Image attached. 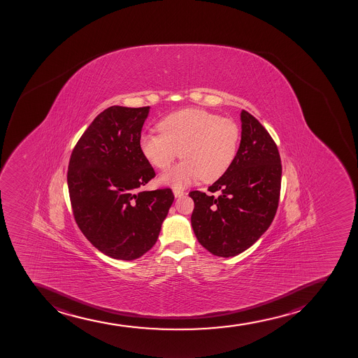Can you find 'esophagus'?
<instances>
[{
	"mask_svg": "<svg viewBox=\"0 0 358 358\" xmlns=\"http://www.w3.org/2000/svg\"><path fill=\"white\" fill-rule=\"evenodd\" d=\"M173 193L176 198H179V196H184V191H181V189H179V188H174Z\"/></svg>",
	"mask_w": 358,
	"mask_h": 358,
	"instance_id": "obj_1",
	"label": "esophagus"
}]
</instances>
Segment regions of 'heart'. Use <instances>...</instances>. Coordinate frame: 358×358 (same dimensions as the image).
Segmentation results:
<instances>
[{
  "instance_id": "1",
  "label": "heart",
  "mask_w": 358,
  "mask_h": 358,
  "mask_svg": "<svg viewBox=\"0 0 358 358\" xmlns=\"http://www.w3.org/2000/svg\"><path fill=\"white\" fill-rule=\"evenodd\" d=\"M158 131L140 136L141 155L155 169L166 171L179 157L184 160L160 180L181 188L201 176L203 181L222 177L237 155L241 128L236 121L203 109H182L159 121Z\"/></svg>"
}]
</instances>
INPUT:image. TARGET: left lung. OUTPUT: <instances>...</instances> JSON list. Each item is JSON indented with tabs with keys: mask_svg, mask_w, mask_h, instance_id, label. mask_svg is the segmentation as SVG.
Wrapping results in <instances>:
<instances>
[{
	"mask_svg": "<svg viewBox=\"0 0 358 358\" xmlns=\"http://www.w3.org/2000/svg\"><path fill=\"white\" fill-rule=\"evenodd\" d=\"M241 140L229 170L208 187L191 191V222L196 239L212 255L234 257L256 243L278 208L282 162L263 124L241 110Z\"/></svg>",
	"mask_w": 358,
	"mask_h": 358,
	"instance_id": "left-lung-1",
	"label": "left lung"
}]
</instances>
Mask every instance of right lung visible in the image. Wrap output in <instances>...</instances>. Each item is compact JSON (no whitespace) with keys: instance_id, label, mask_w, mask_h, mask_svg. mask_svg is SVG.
Returning <instances> with one entry per match:
<instances>
[{"instance_id":"add662e5","label":"right lung","mask_w":358,"mask_h":358,"mask_svg":"<svg viewBox=\"0 0 358 358\" xmlns=\"http://www.w3.org/2000/svg\"><path fill=\"white\" fill-rule=\"evenodd\" d=\"M148 112V106L105 109L76 143L68 165L76 224L114 259H136L150 251L174 200L171 188L140 189L155 177L139 147Z\"/></svg>"}]
</instances>
